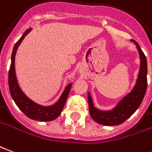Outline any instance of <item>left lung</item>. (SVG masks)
I'll list each match as a JSON object with an SVG mask.
<instances>
[{
	"label": "left lung",
	"instance_id": "obj_1",
	"mask_svg": "<svg viewBox=\"0 0 152 152\" xmlns=\"http://www.w3.org/2000/svg\"><path fill=\"white\" fill-rule=\"evenodd\" d=\"M137 49L140 58V67L136 84L131 92L125 95L116 106L111 110H100L94 105L90 92H88V104L91 118L96 123L105 126H116L123 124L135 113L141 105L145 96L147 87V62L146 56L141 49L139 44L132 39Z\"/></svg>",
	"mask_w": 152,
	"mask_h": 152
}]
</instances>
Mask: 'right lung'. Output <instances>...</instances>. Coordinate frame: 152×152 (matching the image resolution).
Masks as SVG:
<instances>
[{"label":"right lung","mask_w":152,"mask_h":152,"mask_svg":"<svg viewBox=\"0 0 152 152\" xmlns=\"http://www.w3.org/2000/svg\"><path fill=\"white\" fill-rule=\"evenodd\" d=\"M31 30L32 28H28L14 46L13 52L11 55V64H10L9 71L10 92L13 100L18 106V108L28 118L34 120L40 121V122H48V121L56 119L61 114L63 107L65 105L66 101L67 99L69 92L71 91L72 84L70 83L67 85L66 86L65 90L62 92V94H61L60 98L58 99V101L53 104L48 106L42 105L36 103L34 100H32L31 99L28 98L23 92L18 83L16 73H15V55H16L18 48L22 43L24 37Z\"/></svg>","instance_id":"obj_1"}]
</instances>
